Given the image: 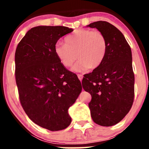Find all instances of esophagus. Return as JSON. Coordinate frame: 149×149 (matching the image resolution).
<instances>
[{
    "label": "esophagus",
    "instance_id": "1",
    "mask_svg": "<svg viewBox=\"0 0 149 149\" xmlns=\"http://www.w3.org/2000/svg\"><path fill=\"white\" fill-rule=\"evenodd\" d=\"M78 79H79L80 81H81L82 80H83V76L82 74H78Z\"/></svg>",
    "mask_w": 149,
    "mask_h": 149
}]
</instances>
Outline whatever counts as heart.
Segmentation results:
<instances>
[{"instance_id": "b5f03b06", "label": "heart", "mask_w": 149, "mask_h": 149, "mask_svg": "<svg viewBox=\"0 0 149 149\" xmlns=\"http://www.w3.org/2000/svg\"><path fill=\"white\" fill-rule=\"evenodd\" d=\"M65 43L57 42L54 46V54L65 67L72 66L77 57L79 60L72 68L76 72L98 68L107 53V39L99 31L77 30L65 38Z\"/></svg>"}]
</instances>
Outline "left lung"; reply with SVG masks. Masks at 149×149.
I'll use <instances>...</instances> for the list:
<instances>
[{
  "instance_id": "8db88e82",
  "label": "left lung",
  "mask_w": 149,
  "mask_h": 149,
  "mask_svg": "<svg viewBox=\"0 0 149 149\" xmlns=\"http://www.w3.org/2000/svg\"><path fill=\"white\" fill-rule=\"evenodd\" d=\"M105 36L107 49L102 64L82 80L85 91L92 100L89 103L92 118L102 126L114 125L130 110L134 97V75L132 52L123 34L104 21L88 25Z\"/></svg>"
}]
</instances>
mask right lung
I'll list each match as a JSON object with an SVG mask.
<instances>
[{"mask_svg": "<svg viewBox=\"0 0 149 149\" xmlns=\"http://www.w3.org/2000/svg\"><path fill=\"white\" fill-rule=\"evenodd\" d=\"M72 31L61 26L33 27L15 52V79L22 107L34 123L50 131L69 125L68 110L82 91L78 77L59 62L54 52L57 40Z\"/></svg>", "mask_w": 149, "mask_h": 149, "instance_id": "1", "label": "right lung"}]
</instances>
